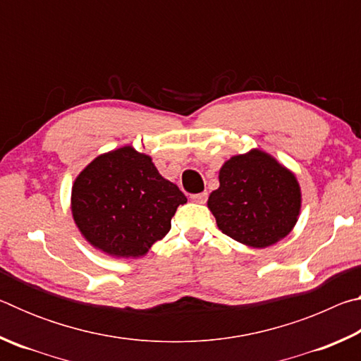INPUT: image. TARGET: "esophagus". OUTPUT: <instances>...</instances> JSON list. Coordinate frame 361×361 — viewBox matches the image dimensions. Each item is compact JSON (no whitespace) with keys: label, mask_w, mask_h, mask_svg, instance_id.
<instances>
[{"label":"esophagus","mask_w":361,"mask_h":361,"mask_svg":"<svg viewBox=\"0 0 361 361\" xmlns=\"http://www.w3.org/2000/svg\"><path fill=\"white\" fill-rule=\"evenodd\" d=\"M207 197H209V194L200 192V194L191 195V200H192V202H195V204H205L207 202Z\"/></svg>","instance_id":"1"}]
</instances>
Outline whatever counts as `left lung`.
<instances>
[{
	"label": "left lung",
	"mask_w": 361,
	"mask_h": 361,
	"mask_svg": "<svg viewBox=\"0 0 361 361\" xmlns=\"http://www.w3.org/2000/svg\"><path fill=\"white\" fill-rule=\"evenodd\" d=\"M207 207L218 228L252 248H267L290 234L301 213L296 175L259 148L232 156L218 173Z\"/></svg>",
	"instance_id": "1"
}]
</instances>
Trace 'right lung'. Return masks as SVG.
Masks as SVG:
<instances>
[{"instance_id":"add662e5","label":"right lung","mask_w":361,"mask_h":361,"mask_svg":"<svg viewBox=\"0 0 361 361\" xmlns=\"http://www.w3.org/2000/svg\"><path fill=\"white\" fill-rule=\"evenodd\" d=\"M188 199L164 178L151 156L127 145L103 152L73 181L71 215L89 245L118 259H137L164 239Z\"/></svg>"}]
</instances>
